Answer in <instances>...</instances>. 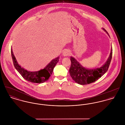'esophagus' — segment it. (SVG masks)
I'll return each mask as SVG.
<instances>
[{
	"mask_svg": "<svg viewBox=\"0 0 125 125\" xmlns=\"http://www.w3.org/2000/svg\"><path fill=\"white\" fill-rule=\"evenodd\" d=\"M71 54V52H70L69 50H64L63 52H62V55L63 56H69Z\"/></svg>",
	"mask_w": 125,
	"mask_h": 125,
	"instance_id": "1",
	"label": "esophagus"
}]
</instances>
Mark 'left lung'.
<instances>
[{"mask_svg": "<svg viewBox=\"0 0 125 125\" xmlns=\"http://www.w3.org/2000/svg\"><path fill=\"white\" fill-rule=\"evenodd\" d=\"M107 35L106 30L103 28ZM112 57V48L111 52L105 63L100 68L88 69L82 66L74 58L71 57V65L69 69L70 76L76 83L84 85L93 83L102 77L107 71Z\"/></svg>", "mask_w": 125, "mask_h": 125, "instance_id": "obj_1", "label": "left lung"}]
</instances>
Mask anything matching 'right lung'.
<instances>
[{
    "label": "right lung",
    "instance_id": "right-lung-1",
    "mask_svg": "<svg viewBox=\"0 0 125 125\" xmlns=\"http://www.w3.org/2000/svg\"><path fill=\"white\" fill-rule=\"evenodd\" d=\"M11 54L14 66L17 71L20 73L22 77L27 81L36 83H42L49 79L53 72L54 67L59 62V57L55 58L44 69H41L39 71H28L21 67L18 64L13 53L12 49H11Z\"/></svg>",
    "mask_w": 125,
    "mask_h": 125
}]
</instances>
